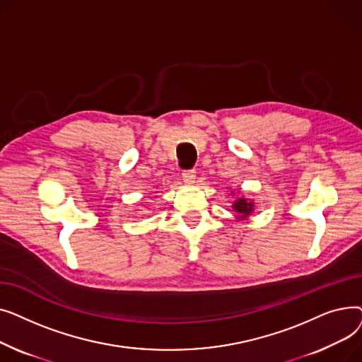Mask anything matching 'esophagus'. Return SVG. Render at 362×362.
Instances as JSON below:
<instances>
[{
  "mask_svg": "<svg viewBox=\"0 0 362 362\" xmlns=\"http://www.w3.org/2000/svg\"><path fill=\"white\" fill-rule=\"evenodd\" d=\"M182 177H183V182H185L186 185H192V183L195 182V171H194V170L183 171Z\"/></svg>",
  "mask_w": 362,
  "mask_h": 362,
  "instance_id": "obj_1",
  "label": "esophagus"
}]
</instances>
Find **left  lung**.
<instances>
[{
    "label": "left lung",
    "instance_id": "left-lung-1",
    "mask_svg": "<svg viewBox=\"0 0 362 362\" xmlns=\"http://www.w3.org/2000/svg\"><path fill=\"white\" fill-rule=\"evenodd\" d=\"M232 194V197H233V191L230 192ZM232 208H233V211H235V217L238 218V220H246L248 217H251L252 216V213H254V210H255V202H254V199H250V198H246V197H238L235 201H233V204H232Z\"/></svg>",
    "mask_w": 362,
    "mask_h": 362
}]
</instances>
